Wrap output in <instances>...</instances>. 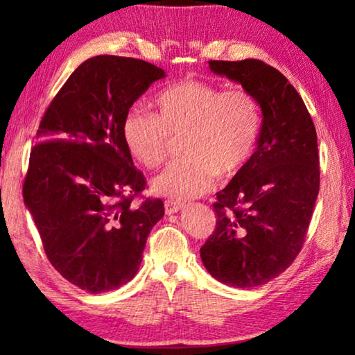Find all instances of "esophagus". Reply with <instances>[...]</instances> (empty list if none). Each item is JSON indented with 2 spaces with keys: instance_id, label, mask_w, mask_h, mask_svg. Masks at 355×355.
<instances>
[{
  "instance_id": "34e87169",
  "label": "esophagus",
  "mask_w": 355,
  "mask_h": 355,
  "mask_svg": "<svg viewBox=\"0 0 355 355\" xmlns=\"http://www.w3.org/2000/svg\"><path fill=\"white\" fill-rule=\"evenodd\" d=\"M184 208V203L178 202V200H166L164 202V210H166L168 215H173V213L181 211Z\"/></svg>"
}]
</instances>
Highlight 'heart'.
Returning a JSON list of instances; mask_svg holds the SVG:
<instances>
[{
  "label": "heart",
  "instance_id": "heart-1",
  "mask_svg": "<svg viewBox=\"0 0 355 355\" xmlns=\"http://www.w3.org/2000/svg\"><path fill=\"white\" fill-rule=\"evenodd\" d=\"M157 114L132 106L125 111L121 134L135 162L157 168L182 139L186 157L153 178L157 196L187 200L215 186L218 174L230 178L249 163L259 142L261 113L249 92L205 80H181L155 96Z\"/></svg>",
  "mask_w": 355,
  "mask_h": 355
}]
</instances>
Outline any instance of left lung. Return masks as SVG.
I'll return each instance as SVG.
<instances>
[{
	"instance_id": "left-lung-1",
	"label": "left lung",
	"mask_w": 355,
	"mask_h": 355,
	"mask_svg": "<svg viewBox=\"0 0 355 355\" xmlns=\"http://www.w3.org/2000/svg\"><path fill=\"white\" fill-rule=\"evenodd\" d=\"M208 66L242 85L261 110L255 152L216 193V230L200 249L213 278L249 289L283 273L304 244L320 189L317 130L300 95L275 67L252 58Z\"/></svg>"
}]
</instances>
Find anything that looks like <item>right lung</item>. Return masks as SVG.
Segmentation results:
<instances>
[{
    "label": "right lung",
    "mask_w": 355,
    "mask_h": 355,
    "mask_svg": "<svg viewBox=\"0 0 355 355\" xmlns=\"http://www.w3.org/2000/svg\"><path fill=\"white\" fill-rule=\"evenodd\" d=\"M164 77L142 60L90 58L61 87L37 130L24 203L50 263L87 293L129 283L164 216L159 198L132 205L145 179L121 134L125 111Z\"/></svg>",
    "instance_id": "right-lung-1"
}]
</instances>
